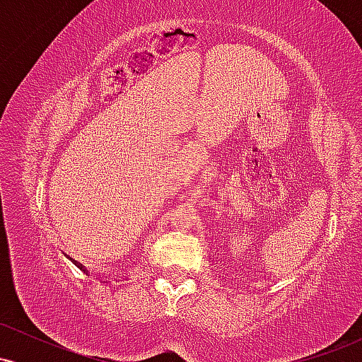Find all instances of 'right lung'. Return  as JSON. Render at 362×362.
<instances>
[{"instance_id": "add662e5", "label": "right lung", "mask_w": 362, "mask_h": 362, "mask_svg": "<svg viewBox=\"0 0 362 362\" xmlns=\"http://www.w3.org/2000/svg\"><path fill=\"white\" fill-rule=\"evenodd\" d=\"M74 264H76V265H78V267H80V269H81V271H83V267H81V265H80V264H78V262H74Z\"/></svg>"}]
</instances>
